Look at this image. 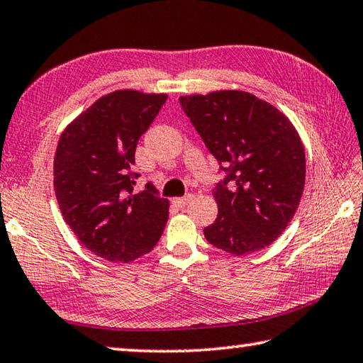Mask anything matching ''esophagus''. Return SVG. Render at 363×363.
<instances>
[{
    "mask_svg": "<svg viewBox=\"0 0 363 363\" xmlns=\"http://www.w3.org/2000/svg\"><path fill=\"white\" fill-rule=\"evenodd\" d=\"M194 196L192 195H187V196H181V199H174L173 200V204H176L177 208H186L187 204L192 201Z\"/></svg>",
    "mask_w": 363,
    "mask_h": 363,
    "instance_id": "obj_1",
    "label": "esophagus"
}]
</instances>
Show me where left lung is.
Returning a JSON list of instances; mask_svg holds the SVG:
<instances>
[{
	"mask_svg": "<svg viewBox=\"0 0 363 363\" xmlns=\"http://www.w3.org/2000/svg\"><path fill=\"white\" fill-rule=\"evenodd\" d=\"M179 103L225 173L213 190L219 214L203 230L204 238L233 255L272 245L292 220L305 187V149L295 127L247 91L187 95Z\"/></svg>",
	"mask_w": 363,
	"mask_h": 363,
	"instance_id": "8db88e82",
	"label": "left lung"
}]
</instances>
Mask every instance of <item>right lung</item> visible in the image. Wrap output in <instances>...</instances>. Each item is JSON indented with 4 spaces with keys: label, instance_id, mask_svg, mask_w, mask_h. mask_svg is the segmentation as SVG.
Wrapping results in <instances>:
<instances>
[{
    "label": "right lung",
    "instance_id": "right-lung-1",
    "mask_svg": "<svg viewBox=\"0 0 363 363\" xmlns=\"http://www.w3.org/2000/svg\"><path fill=\"white\" fill-rule=\"evenodd\" d=\"M167 98L116 90L74 118L58 141V206L79 241L101 259L128 263L150 252L167 225L169 203L159 190L150 182L133 190L136 144Z\"/></svg>",
    "mask_w": 363,
    "mask_h": 363
}]
</instances>
